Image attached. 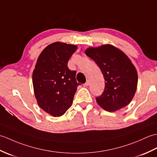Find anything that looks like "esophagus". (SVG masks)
I'll return each instance as SVG.
<instances>
[{
  "label": "esophagus",
  "instance_id": "34e87169",
  "mask_svg": "<svg viewBox=\"0 0 157 157\" xmlns=\"http://www.w3.org/2000/svg\"><path fill=\"white\" fill-rule=\"evenodd\" d=\"M89 80H87L86 82L83 85H84L85 86H89Z\"/></svg>",
  "mask_w": 157,
  "mask_h": 157
}]
</instances>
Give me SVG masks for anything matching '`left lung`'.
Segmentation results:
<instances>
[{
  "mask_svg": "<svg viewBox=\"0 0 157 157\" xmlns=\"http://www.w3.org/2000/svg\"><path fill=\"white\" fill-rule=\"evenodd\" d=\"M85 54L101 71L105 88L96 97L99 105L108 111H116L127 106L135 95L138 75L134 66L123 52L111 45L89 48Z\"/></svg>",
  "mask_w": 157,
  "mask_h": 157,
  "instance_id": "obj_1",
  "label": "left lung"
}]
</instances>
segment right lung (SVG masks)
Here are the masks:
<instances>
[{
  "mask_svg": "<svg viewBox=\"0 0 157 157\" xmlns=\"http://www.w3.org/2000/svg\"><path fill=\"white\" fill-rule=\"evenodd\" d=\"M75 45L55 42L41 52L33 72L34 93L39 106L54 117L64 115L72 103L76 88L75 71L68 62Z\"/></svg>",
  "mask_w": 157,
  "mask_h": 157,
  "instance_id": "obj_1",
  "label": "right lung"
}]
</instances>
